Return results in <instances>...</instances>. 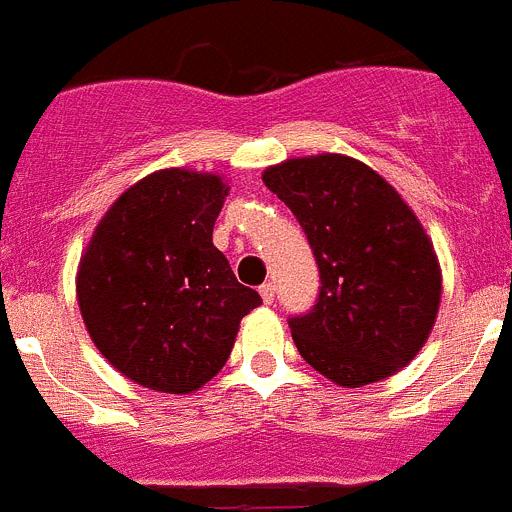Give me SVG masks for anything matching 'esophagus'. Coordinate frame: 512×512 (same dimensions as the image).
Returning a JSON list of instances; mask_svg holds the SVG:
<instances>
[{"mask_svg": "<svg viewBox=\"0 0 512 512\" xmlns=\"http://www.w3.org/2000/svg\"><path fill=\"white\" fill-rule=\"evenodd\" d=\"M259 294H261V299H264V304H271V302H274V284H271V281L261 284Z\"/></svg>", "mask_w": 512, "mask_h": 512, "instance_id": "esophagus-1", "label": "esophagus"}]
</instances>
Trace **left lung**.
I'll list each match as a JSON object with an SVG mask.
<instances>
[{
    "label": "left lung",
    "mask_w": 512,
    "mask_h": 512,
    "mask_svg": "<svg viewBox=\"0 0 512 512\" xmlns=\"http://www.w3.org/2000/svg\"><path fill=\"white\" fill-rule=\"evenodd\" d=\"M261 177L297 215L320 266V299L289 320L299 355L342 388L406 368L442 302L437 251L409 203L345 154L284 159Z\"/></svg>",
    "instance_id": "8db88e82"
}]
</instances>
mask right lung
<instances>
[{"instance_id": "1", "label": "right lung", "mask_w": 512, "mask_h": 512, "mask_svg": "<svg viewBox=\"0 0 512 512\" xmlns=\"http://www.w3.org/2000/svg\"><path fill=\"white\" fill-rule=\"evenodd\" d=\"M228 190L215 172H152L111 203L81 253L83 325L98 353L149 391L203 388L261 304L213 246Z\"/></svg>"}]
</instances>
